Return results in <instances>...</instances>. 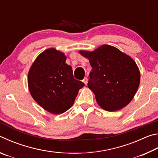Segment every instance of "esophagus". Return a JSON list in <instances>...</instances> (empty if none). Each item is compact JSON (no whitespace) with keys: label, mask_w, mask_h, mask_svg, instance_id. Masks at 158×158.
Returning <instances> with one entry per match:
<instances>
[{"label":"esophagus","mask_w":158,"mask_h":158,"mask_svg":"<svg viewBox=\"0 0 158 158\" xmlns=\"http://www.w3.org/2000/svg\"><path fill=\"white\" fill-rule=\"evenodd\" d=\"M83 82H84L85 85H87V84H88V79L86 78V77H85V78L83 79Z\"/></svg>","instance_id":"esophagus-1"}]
</instances>
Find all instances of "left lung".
<instances>
[{"instance_id":"1","label":"left lung","mask_w":158,"mask_h":158,"mask_svg":"<svg viewBox=\"0 0 158 158\" xmlns=\"http://www.w3.org/2000/svg\"><path fill=\"white\" fill-rule=\"evenodd\" d=\"M89 60L92 70L88 86L98 104L108 111H116L130 102L140 82L139 68L129 56L109 45L92 52L80 51Z\"/></svg>"}]
</instances>
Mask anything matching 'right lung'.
Masks as SVG:
<instances>
[{"label": "right lung", "mask_w": 158, "mask_h": 158, "mask_svg": "<svg viewBox=\"0 0 158 158\" xmlns=\"http://www.w3.org/2000/svg\"><path fill=\"white\" fill-rule=\"evenodd\" d=\"M64 53L51 48L38 56L29 70L28 89L32 97L45 110L58 114L73 105L85 85L74 78L73 68Z\"/></svg>", "instance_id": "right-lung-1"}]
</instances>
